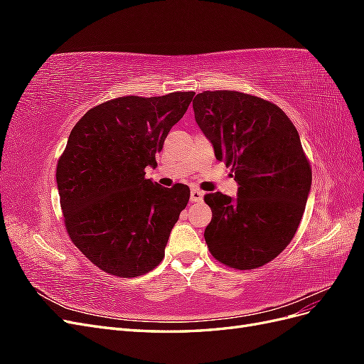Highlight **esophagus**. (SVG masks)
Returning <instances> with one entry per match:
<instances>
[{
    "instance_id": "obj_1",
    "label": "esophagus",
    "mask_w": 364,
    "mask_h": 364,
    "mask_svg": "<svg viewBox=\"0 0 364 364\" xmlns=\"http://www.w3.org/2000/svg\"><path fill=\"white\" fill-rule=\"evenodd\" d=\"M190 199H191V202H202L203 200V191L193 188L191 194H190Z\"/></svg>"
}]
</instances>
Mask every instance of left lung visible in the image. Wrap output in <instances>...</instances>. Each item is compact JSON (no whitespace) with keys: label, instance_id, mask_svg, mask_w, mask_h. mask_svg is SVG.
Returning <instances> with one entry per match:
<instances>
[{"label":"left lung","instance_id":"8db88e82","mask_svg":"<svg viewBox=\"0 0 364 364\" xmlns=\"http://www.w3.org/2000/svg\"><path fill=\"white\" fill-rule=\"evenodd\" d=\"M193 109L238 183L237 197L205 196L213 211L205 229L209 252L232 269L261 267L289 246L311 190L299 134L277 105L243 92L203 91Z\"/></svg>","mask_w":364,"mask_h":364}]
</instances>
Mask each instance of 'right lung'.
Instances as JSON below:
<instances>
[{
  "label": "right lung",
  "instance_id": "add662e5",
  "mask_svg": "<svg viewBox=\"0 0 364 364\" xmlns=\"http://www.w3.org/2000/svg\"><path fill=\"white\" fill-rule=\"evenodd\" d=\"M194 92L118 97L90 109L71 130L56 181L73 243L97 267L119 278L155 269L190 188L146 179L170 129Z\"/></svg>",
  "mask_w": 364,
  "mask_h": 364
}]
</instances>
